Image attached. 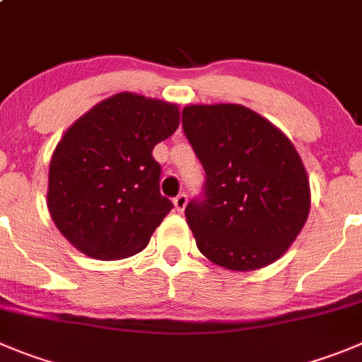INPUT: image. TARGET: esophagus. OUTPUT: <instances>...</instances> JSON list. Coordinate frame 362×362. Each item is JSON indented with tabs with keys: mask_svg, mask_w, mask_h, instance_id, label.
I'll list each match as a JSON object with an SVG mask.
<instances>
[{
	"mask_svg": "<svg viewBox=\"0 0 362 362\" xmlns=\"http://www.w3.org/2000/svg\"><path fill=\"white\" fill-rule=\"evenodd\" d=\"M173 204L175 209H177L178 212H182L185 209V205H187V194H185V192H180V194L173 200Z\"/></svg>",
	"mask_w": 362,
	"mask_h": 362,
	"instance_id": "obj_1",
	"label": "esophagus"
}]
</instances>
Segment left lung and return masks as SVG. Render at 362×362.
Segmentation results:
<instances>
[{
	"instance_id": "1",
	"label": "left lung",
	"mask_w": 362,
	"mask_h": 362,
	"mask_svg": "<svg viewBox=\"0 0 362 362\" xmlns=\"http://www.w3.org/2000/svg\"><path fill=\"white\" fill-rule=\"evenodd\" d=\"M182 128L205 171L185 207L197 246L235 272L272 264L305 225L310 191L291 141L243 105H189Z\"/></svg>"
}]
</instances>
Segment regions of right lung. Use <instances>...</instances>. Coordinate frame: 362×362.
Returning <instances> with one entry per match:
<instances>
[{
	"label": "right lung",
	"mask_w": 362,
	"mask_h": 362,
	"mask_svg": "<svg viewBox=\"0 0 362 362\" xmlns=\"http://www.w3.org/2000/svg\"><path fill=\"white\" fill-rule=\"evenodd\" d=\"M178 116L173 103L119 93L64 134L49 164L48 209L74 248L117 261L148 245L173 209L151 151L177 130Z\"/></svg>",
	"instance_id": "obj_1"
}]
</instances>
